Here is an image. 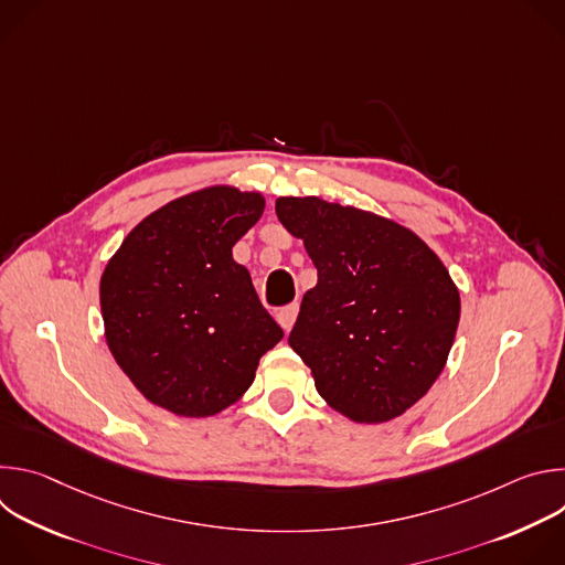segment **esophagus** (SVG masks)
I'll return each mask as SVG.
<instances>
[{"instance_id":"34e87169","label":"esophagus","mask_w":565,"mask_h":565,"mask_svg":"<svg viewBox=\"0 0 565 565\" xmlns=\"http://www.w3.org/2000/svg\"><path fill=\"white\" fill-rule=\"evenodd\" d=\"M297 312H299V303H288V306H284V308L277 312V321H279V327H281L284 331H290V329H292L295 319H297Z\"/></svg>"}]
</instances>
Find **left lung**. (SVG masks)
Wrapping results in <instances>:
<instances>
[{
    "label": "left lung",
    "mask_w": 565,
    "mask_h": 565,
    "mask_svg": "<svg viewBox=\"0 0 565 565\" xmlns=\"http://www.w3.org/2000/svg\"><path fill=\"white\" fill-rule=\"evenodd\" d=\"M275 212L317 268L288 338L317 393L355 423L402 416L456 338L460 295L447 268L412 230L371 212L317 196H281Z\"/></svg>",
    "instance_id": "1"
}]
</instances>
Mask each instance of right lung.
<instances>
[{"instance_id": "add662e5", "label": "right lung", "mask_w": 565, "mask_h": 565, "mask_svg": "<svg viewBox=\"0 0 565 565\" xmlns=\"http://www.w3.org/2000/svg\"><path fill=\"white\" fill-rule=\"evenodd\" d=\"M264 196L207 188L142 218L109 259L100 308L111 355L153 405L205 418L248 391L284 331L232 246Z\"/></svg>"}]
</instances>
